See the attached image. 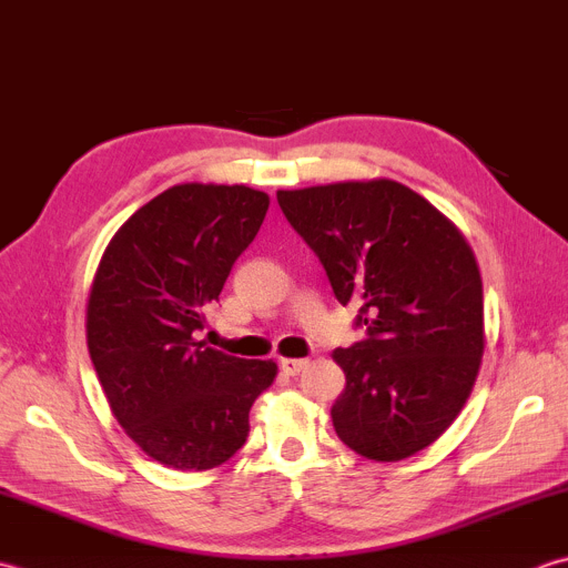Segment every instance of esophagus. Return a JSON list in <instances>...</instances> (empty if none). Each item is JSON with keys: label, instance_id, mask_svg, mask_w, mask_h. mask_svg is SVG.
<instances>
[{"label": "esophagus", "instance_id": "obj_1", "mask_svg": "<svg viewBox=\"0 0 568 568\" xmlns=\"http://www.w3.org/2000/svg\"><path fill=\"white\" fill-rule=\"evenodd\" d=\"M281 369L287 374V376H297L303 369H307V359H287L283 357L281 359Z\"/></svg>", "mask_w": 568, "mask_h": 568}]
</instances>
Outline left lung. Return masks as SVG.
<instances>
[{"label": "left lung", "mask_w": 568, "mask_h": 568, "mask_svg": "<svg viewBox=\"0 0 568 568\" xmlns=\"http://www.w3.org/2000/svg\"><path fill=\"white\" fill-rule=\"evenodd\" d=\"M285 219L325 265L366 339L335 349L347 386L332 426L354 453L396 463L463 410L485 352L483 277L460 229L394 180L277 189Z\"/></svg>", "instance_id": "left-lung-1"}]
</instances>
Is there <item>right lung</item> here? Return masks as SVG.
Returning a JSON list of instances; mask_svg holds the SVG:
<instances>
[{"label":"right lung","instance_id":"add662e5","mask_svg":"<svg viewBox=\"0 0 568 568\" xmlns=\"http://www.w3.org/2000/svg\"><path fill=\"white\" fill-rule=\"evenodd\" d=\"M268 206L246 184H176L140 206L98 263L85 303L98 382L122 430L166 468L224 465L275 382L273 359L229 357L196 339Z\"/></svg>","mask_w":568,"mask_h":568}]
</instances>
